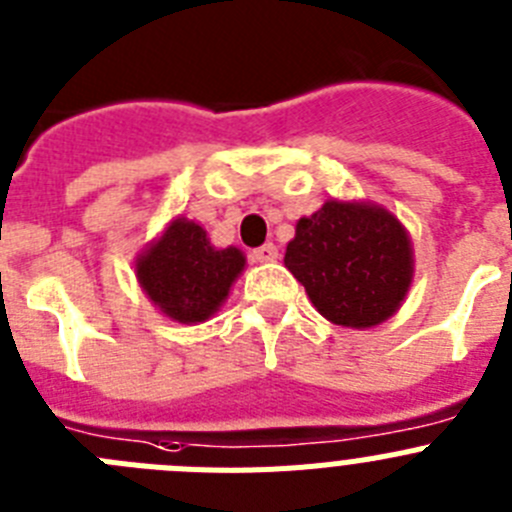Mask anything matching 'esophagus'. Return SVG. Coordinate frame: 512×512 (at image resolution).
Masks as SVG:
<instances>
[{"mask_svg": "<svg viewBox=\"0 0 512 512\" xmlns=\"http://www.w3.org/2000/svg\"><path fill=\"white\" fill-rule=\"evenodd\" d=\"M279 256V248L274 243H264V246L253 248L251 251V259L253 261H261V264H269V261H277Z\"/></svg>", "mask_w": 512, "mask_h": 512, "instance_id": "34e87169", "label": "esophagus"}]
</instances>
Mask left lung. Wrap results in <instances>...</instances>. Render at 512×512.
<instances>
[{"label":"left lung","instance_id":"obj_1","mask_svg":"<svg viewBox=\"0 0 512 512\" xmlns=\"http://www.w3.org/2000/svg\"><path fill=\"white\" fill-rule=\"evenodd\" d=\"M284 266L330 323L372 328L408 295L413 251L387 210L330 200L315 215L300 217Z\"/></svg>","mask_w":512,"mask_h":512}]
</instances>
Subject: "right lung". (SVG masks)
<instances>
[{
    "mask_svg": "<svg viewBox=\"0 0 512 512\" xmlns=\"http://www.w3.org/2000/svg\"><path fill=\"white\" fill-rule=\"evenodd\" d=\"M246 259L238 248L217 251L205 230L184 217L138 259V282L153 305L179 323H202L223 305Z\"/></svg>",
    "mask_w": 512,
    "mask_h": 512,
    "instance_id": "1",
    "label": "right lung"
}]
</instances>
